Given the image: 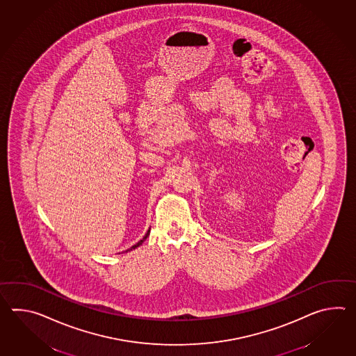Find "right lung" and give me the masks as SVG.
Wrapping results in <instances>:
<instances>
[{"mask_svg": "<svg viewBox=\"0 0 356 356\" xmlns=\"http://www.w3.org/2000/svg\"><path fill=\"white\" fill-rule=\"evenodd\" d=\"M148 236H149V229H148V231H147V234H145V235H144V237H143L142 240H140V241H139V243H136V244H135V245L131 246V248H130V249H127V252H130V250H133V249H135V248H138V246L142 245L143 241H145V238H147V237H148Z\"/></svg>", "mask_w": 356, "mask_h": 356, "instance_id": "right-lung-1", "label": "right lung"}]
</instances>
